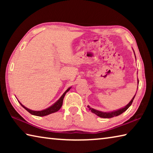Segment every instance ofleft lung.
Segmentation results:
<instances>
[{
	"mask_svg": "<svg viewBox=\"0 0 153 153\" xmlns=\"http://www.w3.org/2000/svg\"><path fill=\"white\" fill-rule=\"evenodd\" d=\"M134 54H135V53H134ZM135 56H136V55H135ZM138 83H139V81H138ZM135 96H136V94L134 95V97L132 98V99L131 100V101L129 102L128 104L126 106V107H124L123 108H120V109H118L117 111H112V112H102V111H100L94 109V108L90 107L89 106H88V107L89 108V109L93 113L96 114V115L98 116V117H102V118H111V117H116V116L120 115H121V113L125 112V111L131 106V103H132L133 100H134V97H135Z\"/></svg>",
	"mask_w": 153,
	"mask_h": 153,
	"instance_id": "left-lung-1",
	"label": "left lung"
}]
</instances>
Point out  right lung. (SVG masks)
<instances>
[{"instance_id": "obj_1", "label": "right lung", "mask_w": 153, "mask_h": 153, "mask_svg": "<svg viewBox=\"0 0 153 153\" xmlns=\"http://www.w3.org/2000/svg\"><path fill=\"white\" fill-rule=\"evenodd\" d=\"M70 89H71V87L69 88L63 93V94L61 96V98H59V99L55 103V104H53V105L51 106V107H49L48 108H46V109H44L42 111H32L31 109H29V108H27V107H25V106L23 105L19 101V102L20 103V105L25 108V110L27 111L28 112L32 114V115H36V116H39V117H42V116H46V115H49V114L55 113V112H56V111H58L59 109H60L61 107H62V105H63V98L65 97V95L66 93L68 92Z\"/></svg>"}]
</instances>
